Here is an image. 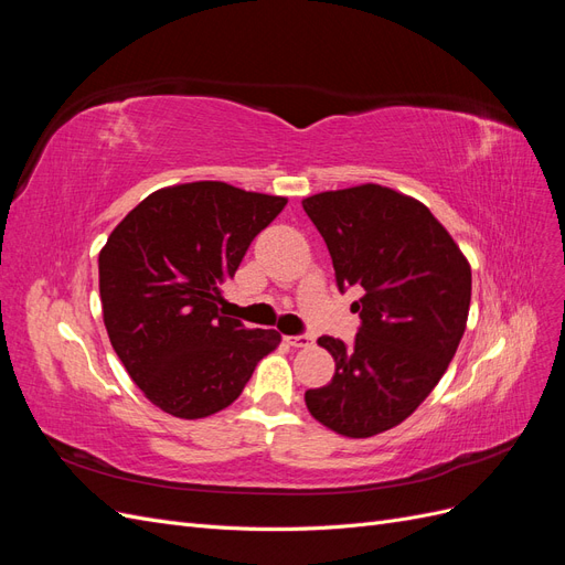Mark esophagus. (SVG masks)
<instances>
[{
	"label": "esophagus",
	"instance_id": "obj_1",
	"mask_svg": "<svg viewBox=\"0 0 565 565\" xmlns=\"http://www.w3.org/2000/svg\"><path fill=\"white\" fill-rule=\"evenodd\" d=\"M285 341H287L289 347H295V349H306V347L313 344V337H309V334H292V337H285Z\"/></svg>",
	"mask_w": 565,
	"mask_h": 565
}]
</instances>
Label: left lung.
Returning <instances> with one entry per match:
<instances>
[{
	"instance_id": "left-lung-1",
	"label": "left lung",
	"mask_w": 565,
	"mask_h": 565,
	"mask_svg": "<svg viewBox=\"0 0 565 565\" xmlns=\"http://www.w3.org/2000/svg\"><path fill=\"white\" fill-rule=\"evenodd\" d=\"M330 249L339 292L363 287L353 347L320 337L334 358L330 384L306 391L309 413L349 438L407 419L446 374L467 328L471 268L422 202L365 183L306 198Z\"/></svg>"
}]
</instances>
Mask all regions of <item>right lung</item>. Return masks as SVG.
Here are the masks:
<instances>
[{
  "mask_svg": "<svg viewBox=\"0 0 565 565\" xmlns=\"http://www.w3.org/2000/svg\"><path fill=\"white\" fill-rule=\"evenodd\" d=\"M287 204L221 181L162 188L119 221L98 254L110 344L146 398L181 419L210 417L241 396L280 344L221 316L252 241Z\"/></svg>",
  "mask_w": 565,
  "mask_h": 565,
  "instance_id": "add662e5",
  "label": "right lung"
}]
</instances>
